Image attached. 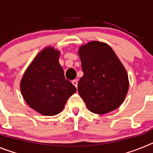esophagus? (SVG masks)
Masks as SVG:
<instances>
[{
  "label": "esophagus",
  "mask_w": 153,
  "mask_h": 153,
  "mask_svg": "<svg viewBox=\"0 0 153 153\" xmlns=\"http://www.w3.org/2000/svg\"><path fill=\"white\" fill-rule=\"evenodd\" d=\"M72 83H73V84H74V86H76V88H77V85H78L77 80H76V79H74V80L72 81Z\"/></svg>",
  "instance_id": "esophagus-1"
}]
</instances>
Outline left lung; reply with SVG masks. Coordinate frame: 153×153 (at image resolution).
Masks as SVG:
<instances>
[{
  "label": "left lung",
  "mask_w": 153,
  "mask_h": 153,
  "mask_svg": "<svg viewBox=\"0 0 153 153\" xmlns=\"http://www.w3.org/2000/svg\"><path fill=\"white\" fill-rule=\"evenodd\" d=\"M83 76L78 93L90 111L105 114L120 107L129 90L126 70L112 47L104 42L93 41L78 50Z\"/></svg>",
  "instance_id": "1"
}]
</instances>
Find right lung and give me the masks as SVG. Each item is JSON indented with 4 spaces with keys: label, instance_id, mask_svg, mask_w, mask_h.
Instances as JSON below:
<instances>
[{
    "label": "right lung",
    "instance_id": "obj_1",
    "mask_svg": "<svg viewBox=\"0 0 153 153\" xmlns=\"http://www.w3.org/2000/svg\"><path fill=\"white\" fill-rule=\"evenodd\" d=\"M60 51L48 46L42 50L25 70L20 83L28 106L43 116H55L63 109L76 89L65 79L59 63Z\"/></svg>",
    "mask_w": 153,
    "mask_h": 153
}]
</instances>
